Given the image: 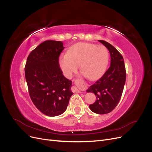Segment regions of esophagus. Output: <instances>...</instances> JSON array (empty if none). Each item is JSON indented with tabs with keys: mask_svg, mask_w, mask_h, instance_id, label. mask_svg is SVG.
Returning a JSON list of instances; mask_svg holds the SVG:
<instances>
[{
	"mask_svg": "<svg viewBox=\"0 0 152 152\" xmlns=\"http://www.w3.org/2000/svg\"><path fill=\"white\" fill-rule=\"evenodd\" d=\"M76 81H77V80H75L74 81L75 83ZM73 91H74V92H81V89L77 88L76 86H75V87H74V88H73Z\"/></svg>",
	"mask_w": 152,
	"mask_h": 152,
	"instance_id": "34e87169",
	"label": "esophagus"
}]
</instances>
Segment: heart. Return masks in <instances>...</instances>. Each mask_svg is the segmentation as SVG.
<instances>
[{
    "label": "heart",
    "mask_w": 152,
    "mask_h": 152,
    "mask_svg": "<svg viewBox=\"0 0 152 152\" xmlns=\"http://www.w3.org/2000/svg\"><path fill=\"white\" fill-rule=\"evenodd\" d=\"M109 58L108 50L103 45L81 42L71 46L67 54L61 55L59 64L66 77H71L80 65L83 73L93 80L104 73Z\"/></svg>",
    "instance_id": "b5f03b06"
}]
</instances>
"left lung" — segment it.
I'll list each match as a JSON object with an SVG mask.
<instances>
[{
  "instance_id": "obj_1",
  "label": "left lung",
  "mask_w": 152,
  "mask_h": 152,
  "mask_svg": "<svg viewBox=\"0 0 152 152\" xmlns=\"http://www.w3.org/2000/svg\"><path fill=\"white\" fill-rule=\"evenodd\" d=\"M110 53V66L104 75L88 89L87 92L96 96L95 102L89 105L90 109L98 114L110 113L119 102L126 80V71L122 55L113 45L99 40Z\"/></svg>"
}]
</instances>
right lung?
Masks as SVG:
<instances>
[{
  "mask_svg": "<svg viewBox=\"0 0 152 152\" xmlns=\"http://www.w3.org/2000/svg\"><path fill=\"white\" fill-rule=\"evenodd\" d=\"M64 48L61 42L45 41L31 51L25 66L33 103L43 114L50 117L62 114L73 94L72 81L63 76L59 64V56Z\"/></svg>",
  "mask_w": 152,
  "mask_h": 152,
  "instance_id": "1",
  "label": "right lung"
}]
</instances>
